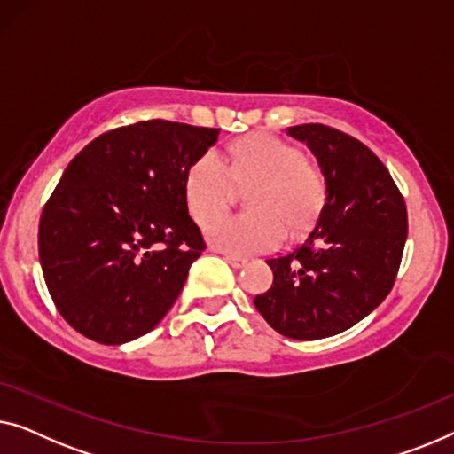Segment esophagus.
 Here are the masks:
<instances>
[{
  "label": "esophagus",
  "mask_w": 454,
  "mask_h": 454,
  "mask_svg": "<svg viewBox=\"0 0 454 454\" xmlns=\"http://www.w3.org/2000/svg\"><path fill=\"white\" fill-rule=\"evenodd\" d=\"M224 259L228 261L230 265L232 267H242L247 263V259H242V257H236V254H230V253H224Z\"/></svg>",
  "instance_id": "esophagus-1"
}]
</instances>
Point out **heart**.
Returning <instances> with one entry per match:
<instances>
[{
  "label": "heart",
  "instance_id": "1",
  "mask_svg": "<svg viewBox=\"0 0 454 454\" xmlns=\"http://www.w3.org/2000/svg\"><path fill=\"white\" fill-rule=\"evenodd\" d=\"M248 191V214L230 215L209 228V240L228 253L270 251L286 228L298 236L315 224L327 200V175L315 158L271 133H251L230 145L228 166L215 152L191 164L184 181L187 206L200 224L220 218Z\"/></svg>",
  "mask_w": 454,
  "mask_h": 454
}]
</instances>
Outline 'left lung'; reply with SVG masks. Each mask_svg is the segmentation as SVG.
<instances>
[{
	"instance_id": "obj_1",
	"label": "left lung",
	"mask_w": 454,
	"mask_h": 454,
	"mask_svg": "<svg viewBox=\"0 0 454 454\" xmlns=\"http://www.w3.org/2000/svg\"><path fill=\"white\" fill-rule=\"evenodd\" d=\"M288 136L323 166L327 200L302 245L267 259L273 284L253 302L278 333L323 340L354 327L391 292L407 207L391 172L360 139L321 123L288 127Z\"/></svg>"
}]
</instances>
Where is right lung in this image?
Here are the masks:
<instances>
[{"instance_id": "obj_1", "label": "right lung", "mask_w": 454, "mask_h": 454, "mask_svg": "<svg viewBox=\"0 0 454 454\" xmlns=\"http://www.w3.org/2000/svg\"><path fill=\"white\" fill-rule=\"evenodd\" d=\"M220 129L152 119L92 139L57 183L38 224L44 282L88 340L119 346L162 321L206 251L184 181Z\"/></svg>"}]
</instances>
